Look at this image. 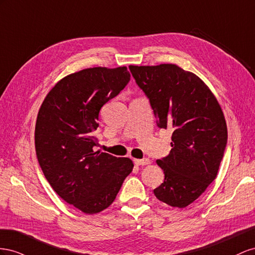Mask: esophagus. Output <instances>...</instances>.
I'll list each match as a JSON object with an SVG mask.
<instances>
[{
	"label": "esophagus",
	"instance_id": "obj_1",
	"mask_svg": "<svg viewBox=\"0 0 255 255\" xmlns=\"http://www.w3.org/2000/svg\"><path fill=\"white\" fill-rule=\"evenodd\" d=\"M134 163L136 165H147L150 163V160L147 158H143V159H134Z\"/></svg>",
	"mask_w": 255,
	"mask_h": 255
}]
</instances>
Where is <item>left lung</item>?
I'll use <instances>...</instances> for the list:
<instances>
[{
    "mask_svg": "<svg viewBox=\"0 0 255 255\" xmlns=\"http://www.w3.org/2000/svg\"><path fill=\"white\" fill-rule=\"evenodd\" d=\"M149 99L160 128L173 129L170 154L157 160L164 180L156 198L185 208L217 177L228 142L222 109L208 86L175 64L129 66Z\"/></svg>",
    "mask_w": 255,
    "mask_h": 255,
    "instance_id": "obj_1",
    "label": "left lung"
}]
</instances>
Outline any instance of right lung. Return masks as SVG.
Wrapping results in <instances>:
<instances>
[{
  "label": "right lung",
  "instance_id": "right-lung-1",
  "mask_svg": "<svg viewBox=\"0 0 255 255\" xmlns=\"http://www.w3.org/2000/svg\"><path fill=\"white\" fill-rule=\"evenodd\" d=\"M127 67H94L60 80L39 109L35 126L36 155L50 186L84 214L110 206L131 173L129 158L94 150L99 111L129 82Z\"/></svg>",
  "mask_w": 255,
  "mask_h": 255
}]
</instances>
